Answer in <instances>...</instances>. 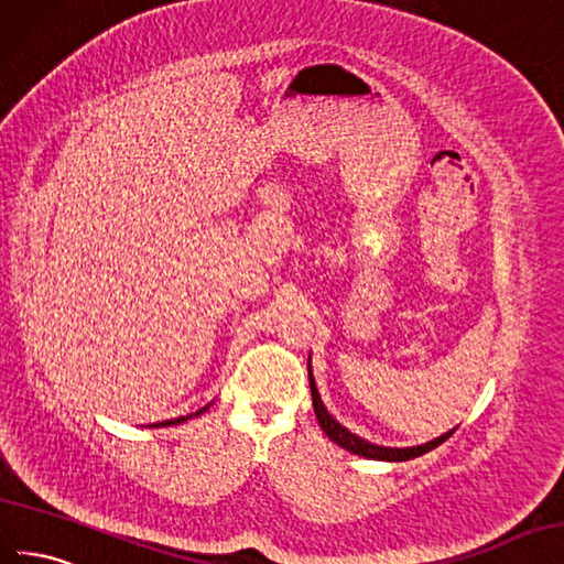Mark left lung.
<instances>
[{"instance_id":"8db88e82","label":"left lung","mask_w":564,"mask_h":564,"mask_svg":"<svg viewBox=\"0 0 564 564\" xmlns=\"http://www.w3.org/2000/svg\"><path fill=\"white\" fill-rule=\"evenodd\" d=\"M307 371H310V388H312V404H314V413H316V421L321 425V430L326 432V437L330 442H335L337 446L347 448L349 454H357V456H364V458H373V460H390V463H401V460H411V458H417L423 456L427 452H432V448H437L442 442H446L448 437H452L454 430H448L444 434H440L437 440L432 442H425V444H417V446H378V444H371L361 440L359 434L349 432L345 425H340L335 421V417L328 413L326 404L321 401V394L316 390V380H314V373H312V357L307 361Z\"/></svg>"}]
</instances>
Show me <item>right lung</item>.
I'll return each instance as SVG.
<instances>
[{
    "instance_id": "1",
    "label": "right lung",
    "mask_w": 564,
    "mask_h": 564,
    "mask_svg": "<svg viewBox=\"0 0 564 564\" xmlns=\"http://www.w3.org/2000/svg\"><path fill=\"white\" fill-rule=\"evenodd\" d=\"M207 409H210V404L203 406V409H198L196 413H188V415L172 417V421H165V423H153V425H149V427H170V425H180V423H186V421H191V417H198V415H200V413H205Z\"/></svg>"
}]
</instances>
